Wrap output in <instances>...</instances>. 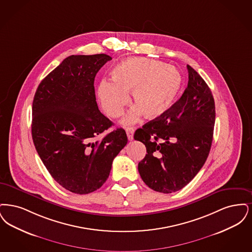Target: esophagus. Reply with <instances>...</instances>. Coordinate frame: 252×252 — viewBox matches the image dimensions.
Instances as JSON below:
<instances>
[{
	"mask_svg": "<svg viewBox=\"0 0 252 252\" xmlns=\"http://www.w3.org/2000/svg\"><path fill=\"white\" fill-rule=\"evenodd\" d=\"M133 132H134V128H132V127L126 128V133H127V136H128L129 140L133 139Z\"/></svg>",
	"mask_w": 252,
	"mask_h": 252,
	"instance_id": "1",
	"label": "esophagus"
}]
</instances>
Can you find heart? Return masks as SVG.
I'll return each mask as SVG.
<instances>
[{"label":"heart","mask_w":252,"mask_h":252,"mask_svg":"<svg viewBox=\"0 0 252 252\" xmlns=\"http://www.w3.org/2000/svg\"><path fill=\"white\" fill-rule=\"evenodd\" d=\"M113 80H102L97 94L103 111L110 118L120 117L129 101L133 106L124 117L123 124H131L140 115L155 119L173 104L183 85V77L173 66L149 58H129L114 66Z\"/></svg>","instance_id":"b5f03b06"}]
</instances>
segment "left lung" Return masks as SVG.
I'll use <instances>...</instances> for the list:
<instances>
[{"label": "left lung", "mask_w": 252, "mask_h": 252, "mask_svg": "<svg viewBox=\"0 0 252 252\" xmlns=\"http://www.w3.org/2000/svg\"><path fill=\"white\" fill-rule=\"evenodd\" d=\"M188 85L162 116L137 129L133 138L147 149L138 164L143 182L169 194L189 184L203 166L213 141L215 100L205 81L187 65Z\"/></svg>", "instance_id": "1"}]
</instances>
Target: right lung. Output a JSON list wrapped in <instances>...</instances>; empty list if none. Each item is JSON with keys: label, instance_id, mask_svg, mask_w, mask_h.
Returning a JSON list of instances; mask_svg holds the SVG:
<instances>
[{"label": "right lung", "instance_id": "1", "mask_svg": "<svg viewBox=\"0 0 252 252\" xmlns=\"http://www.w3.org/2000/svg\"><path fill=\"white\" fill-rule=\"evenodd\" d=\"M112 58L104 54L70 55L44 78L32 108V137L49 173L80 195L96 191L107 180L114 158L128 142L122 128L98 110L94 80Z\"/></svg>", "mask_w": 252, "mask_h": 252}]
</instances>
